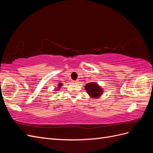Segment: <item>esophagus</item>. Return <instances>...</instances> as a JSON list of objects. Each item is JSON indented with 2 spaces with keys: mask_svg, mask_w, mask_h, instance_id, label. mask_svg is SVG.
<instances>
[{
  "mask_svg": "<svg viewBox=\"0 0 153 153\" xmlns=\"http://www.w3.org/2000/svg\"><path fill=\"white\" fill-rule=\"evenodd\" d=\"M73 83H78V80H73Z\"/></svg>",
  "mask_w": 153,
  "mask_h": 153,
  "instance_id": "obj_1",
  "label": "esophagus"
}]
</instances>
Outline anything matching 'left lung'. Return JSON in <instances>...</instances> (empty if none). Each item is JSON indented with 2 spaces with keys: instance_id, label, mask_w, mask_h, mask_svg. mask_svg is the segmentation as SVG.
<instances>
[{
  "instance_id": "8db88e82",
  "label": "left lung",
  "mask_w": 153,
  "mask_h": 153,
  "mask_svg": "<svg viewBox=\"0 0 153 153\" xmlns=\"http://www.w3.org/2000/svg\"><path fill=\"white\" fill-rule=\"evenodd\" d=\"M85 89L91 98H98L103 94V90L98 84L94 82L88 83L85 85Z\"/></svg>"
}]
</instances>
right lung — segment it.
<instances>
[{"instance_id": "obj_1", "label": "right lung", "mask_w": 153, "mask_h": 153, "mask_svg": "<svg viewBox=\"0 0 153 153\" xmlns=\"http://www.w3.org/2000/svg\"><path fill=\"white\" fill-rule=\"evenodd\" d=\"M62 86V83H61V82H59V84H58V87H57V88L56 89V90H59L60 89H61V87ZM55 90V91H56Z\"/></svg>"}]
</instances>
